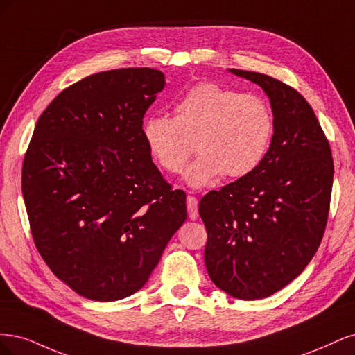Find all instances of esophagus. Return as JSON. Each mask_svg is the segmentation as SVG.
Returning <instances> with one entry per match:
<instances>
[{
    "label": "esophagus",
    "instance_id": "34e87169",
    "mask_svg": "<svg viewBox=\"0 0 355 355\" xmlns=\"http://www.w3.org/2000/svg\"><path fill=\"white\" fill-rule=\"evenodd\" d=\"M187 212L190 220H198L199 211H198V199L194 196H187Z\"/></svg>",
    "mask_w": 355,
    "mask_h": 355
}]
</instances>
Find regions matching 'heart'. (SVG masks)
I'll list each match as a JSON object with an SVG mask.
<instances>
[{"instance_id":"b5f03b06","label":"heart","mask_w":355,"mask_h":355,"mask_svg":"<svg viewBox=\"0 0 355 355\" xmlns=\"http://www.w3.org/2000/svg\"><path fill=\"white\" fill-rule=\"evenodd\" d=\"M141 134L153 161L171 174L181 173L196 150L184 180L193 189H205L221 175L254 173L270 148L274 116L264 97L205 81L175 101L174 118L147 116Z\"/></svg>"}]
</instances>
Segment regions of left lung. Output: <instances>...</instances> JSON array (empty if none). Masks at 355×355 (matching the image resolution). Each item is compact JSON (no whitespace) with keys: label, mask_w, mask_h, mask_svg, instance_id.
<instances>
[{"label":"left lung","mask_w":355,"mask_h":355,"mask_svg":"<svg viewBox=\"0 0 355 355\" xmlns=\"http://www.w3.org/2000/svg\"><path fill=\"white\" fill-rule=\"evenodd\" d=\"M270 98L274 134L262 164L200 199L205 264L233 298H267L304 271L322 242L334 159L314 110L295 88L264 73L230 69Z\"/></svg>","instance_id":"left-lung-1"}]
</instances>
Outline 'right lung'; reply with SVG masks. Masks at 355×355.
Here are the masks:
<instances>
[{
  "label": "right lung",
  "instance_id": "right-lung-1",
  "mask_svg": "<svg viewBox=\"0 0 355 355\" xmlns=\"http://www.w3.org/2000/svg\"><path fill=\"white\" fill-rule=\"evenodd\" d=\"M165 75L128 67L89 75L42 112L21 169L33 242L50 270L84 298L140 291L187 218L143 140L146 110Z\"/></svg>",
  "mask_w": 355,
  "mask_h": 355
}]
</instances>
